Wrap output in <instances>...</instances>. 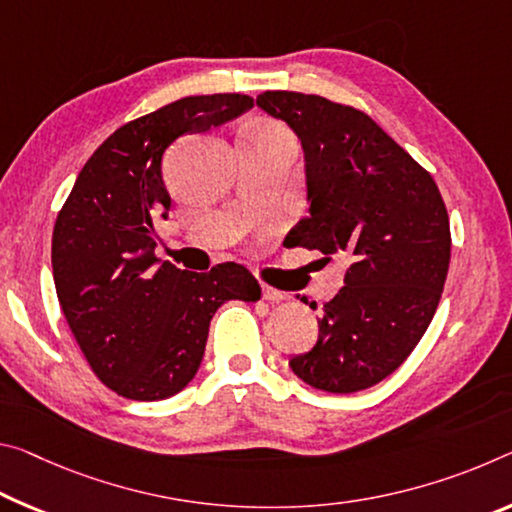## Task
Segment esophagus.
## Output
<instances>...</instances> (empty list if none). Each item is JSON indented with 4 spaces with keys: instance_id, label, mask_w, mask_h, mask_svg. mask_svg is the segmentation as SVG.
I'll list each match as a JSON object with an SVG mask.
<instances>
[{
    "instance_id": "34e87169",
    "label": "esophagus",
    "mask_w": 512,
    "mask_h": 512,
    "mask_svg": "<svg viewBox=\"0 0 512 512\" xmlns=\"http://www.w3.org/2000/svg\"><path fill=\"white\" fill-rule=\"evenodd\" d=\"M262 298L269 300V303H280V300H285V294L269 285H262Z\"/></svg>"
}]
</instances>
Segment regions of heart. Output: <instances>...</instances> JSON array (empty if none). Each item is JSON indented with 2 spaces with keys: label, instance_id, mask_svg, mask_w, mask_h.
Wrapping results in <instances>:
<instances>
[{
  "label": "heart",
  "instance_id": "b5f03b06",
  "mask_svg": "<svg viewBox=\"0 0 512 512\" xmlns=\"http://www.w3.org/2000/svg\"><path fill=\"white\" fill-rule=\"evenodd\" d=\"M257 129H266V132H282V134H287L285 129H282L280 125H273V123H262V125H257Z\"/></svg>",
  "mask_w": 512,
  "mask_h": 512
}]
</instances>
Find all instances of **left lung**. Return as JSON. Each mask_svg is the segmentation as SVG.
<instances>
[{
	"instance_id": "8db88e82",
	"label": "left lung",
	"mask_w": 512,
	"mask_h": 512,
	"mask_svg": "<svg viewBox=\"0 0 512 512\" xmlns=\"http://www.w3.org/2000/svg\"><path fill=\"white\" fill-rule=\"evenodd\" d=\"M257 107L303 145L310 216L291 230L296 246L351 262L312 351L289 367L314 389L360 392L399 369L431 326L451 259L444 200L367 113L291 91L257 95Z\"/></svg>"
}]
</instances>
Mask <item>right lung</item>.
I'll list each match as a JSON object with an SVG mask.
<instances>
[{
  "label": "right lung",
  "mask_w": 512,
  "mask_h": 512,
  "mask_svg": "<svg viewBox=\"0 0 512 512\" xmlns=\"http://www.w3.org/2000/svg\"><path fill=\"white\" fill-rule=\"evenodd\" d=\"M248 109V95H193L123 125L86 161L56 216L52 271L61 310L95 376L125 399L182 392L198 373L218 307L262 296L241 264L196 273L154 257V221L170 209L164 152L180 136Z\"/></svg>",
  "instance_id": "add662e5"
}]
</instances>
